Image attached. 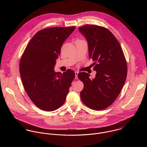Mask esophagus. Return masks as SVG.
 <instances>
[{"label": "esophagus", "mask_w": 147, "mask_h": 147, "mask_svg": "<svg viewBox=\"0 0 147 147\" xmlns=\"http://www.w3.org/2000/svg\"><path fill=\"white\" fill-rule=\"evenodd\" d=\"M75 79H78V74H79V72L78 71H75Z\"/></svg>", "instance_id": "34e87169"}]
</instances>
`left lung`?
I'll use <instances>...</instances> for the list:
<instances>
[{
  "mask_svg": "<svg viewBox=\"0 0 147 147\" xmlns=\"http://www.w3.org/2000/svg\"><path fill=\"white\" fill-rule=\"evenodd\" d=\"M88 45L89 58L96 63V77L90 79L86 72L78 74L84 83L80 92L82 102L94 110L111 105L125 83L127 67L122 47L112 33L104 27L85 25L79 28Z\"/></svg>",
  "mask_w": 147,
  "mask_h": 147,
  "instance_id": "obj_1",
  "label": "left lung"
}]
</instances>
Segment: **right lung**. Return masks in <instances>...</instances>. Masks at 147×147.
Returning a JSON list of instances; mask_svg holds the SVG:
<instances>
[{
    "instance_id": "add662e5",
    "label": "right lung",
    "mask_w": 147,
    "mask_h": 147,
    "mask_svg": "<svg viewBox=\"0 0 147 147\" xmlns=\"http://www.w3.org/2000/svg\"><path fill=\"white\" fill-rule=\"evenodd\" d=\"M75 28L42 29L33 37L21 57L20 73L25 92L43 110L54 111L63 105L75 77L72 69L63 74L54 71L63 42Z\"/></svg>"
}]
</instances>
